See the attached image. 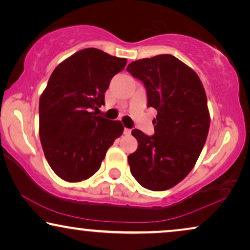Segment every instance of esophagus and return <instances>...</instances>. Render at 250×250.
<instances>
[{"instance_id":"esophagus-1","label":"esophagus","mask_w":250,"mask_h":250,"mask_svg":"<svg viewBox=\"0 0 250 250\" xmlns=\"http://www.w3.org/2000/svg\"><path fill=\"white\" fill-rule=\"evenodd\" d=\"M131 132H132V129H129V128H125L124 129V134L125 135H129V134H131Z\"/></svg>"}]
</instances>
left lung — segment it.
<instances>
[{
    "label": "left lung",
    "instance_id": "8db88e82",
    "mask_svg": "<svg viewBox=\"0 0 250 250\" xmlns=\"http://www.w3.org/2000/svg\"><path fill=\"white\" fill-rule=\"evenodd\" d=\"M126 70L145 84L148 107L157 110L155 134L132 131L138 149L128 156L129 169L146 189H170L191 172L206 142V92L196 71L170 54L133 61Z\"/></svg>",
    "mask_w": 250,
    "mask_h": 250
}]
</instances>
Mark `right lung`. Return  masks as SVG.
<instances>
[{
	"mask_svg": "<svg viewBox=\"0 0 250 250\" xmlns=\"http://www.w3.org/2000/svg\"><path fill=\"white\" fill-rule=\"evenodd\" d=\"M127 60L88 47L58 64L40 98V139L54 173L67 182L87 180L100 168L124 126L95 115L111 78Z\"/></svg>",
	"mask_w": 250,
	"mask_h": 250,
	"instance_id": "add662e5",
	"label": "right lung"
}]
</instances>
